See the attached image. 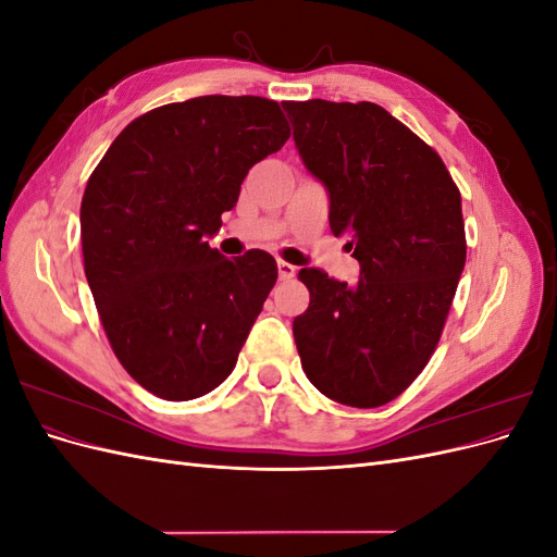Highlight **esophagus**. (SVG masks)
Wrapping results in <instances>:
<instances>
[{"label": "esophagus", "instance_id": "esophagus-1", "mask_svg": "<svg viewBox=\"0 0 557 557\" xmlns=\"http://www.w3.org/2000/svg\"><path fill=\"white\" fill-rule=\"evenodd\" d=\"M295 272H297V269H295L290 262L278 260V278H281V281H290V278L295 276Z\"/></svg>", "mask_w": 557, "mask_h": 557}]
</instances>
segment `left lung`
I'll return each instance as SVG.
<instances>
[{
    "instance_id": "left-lung-1",
    "label": "left lung",
    "mask_w": 557,
    "mask_h": 557,
    "mask_svg": "<svg viewBox=\"0 0 557 557\" xmlns=\"http://www.w3.org/2000/svg\"><path fill=\"white\" fill-rule=\"evenodd\" d=\"M307 172L325 185L356 283L301 269L309 309L293 320L307 379L346 407L393 401L440 344L465 269L462 201L446 164L372 102H283Z\"/></svg>"
}]
</instances>
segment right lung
<instances>
[{
  "label": "right lung",
  "instance_id": "right-lung-1",
  "mask_svg": "<svg viewBox=\"0 0 557 557\" xmlns=\"http://www.w3.org/2000/svg\"><path fill=\"white\" fill-rule=\"evenodd\" d=\"M288 137L272 99L207 95L139 115L92 172L86 278L115 358L148 393L195 399L237 364L278 269L264 250L227 260L209 239L250 166Z\"/></svg>",
  "mask_w": 557,
  "mask_h": 557
}]
</instances>
